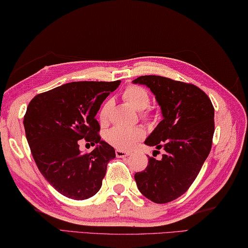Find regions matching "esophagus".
<instances>
[{
    "instance_id": "esophagus-1",
    "label": "esophagus",
    "mask_w": 248,
    "mask_h": 248,
    "mask_svg": "<svg viewBox=\"0 0 248 248\" xmlns=\"http://www.w3.org/2000/svg\"><path fill=\"white\" fill-rule=\"evenodd\" d=\"M115 154H116V157H119V158H124V157H127V156L131 155V153L125 152V151H121V149H116Z\"/></svg>"
}]
</instances>
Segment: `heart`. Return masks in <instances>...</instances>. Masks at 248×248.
Listing matches in <instances>:
<instances>
[{
	"label": "heart",
	"instance_id": "obj_1",
	"mask_svg": "<svg viewBox=\"0 0 248 248\" xmlns=\"http://www.w3.org/2000/svg\"><path fill=\"white\" fill-rule=\"evenodd\" d=\"M125 101L132 105L137 111H143L149 105L148 92L144 88L139 86H128L123 92ZM112 101L108 100L100 109L99 119L101 123L105 124L108 122L109 108H111ZM144 119H148V114L144 113ZM144 131L140 127H122L115 126L108 129L105 134V140L113 147L121 151H129L139 144V141L144 139Z\"/></svg>",
	"mask_w": 248,
	"mask_h": 248
}]
</instances>
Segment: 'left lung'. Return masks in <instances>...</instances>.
Returning <instances> with one entry per match:
<instances>
[{"instance_id":"obj_1","label":"left lung","mask_w":248,"mask_h":248,"mask_svg":"<svg viewBox=\"0 0 248 248\" xmlns=\"http://www.w3.org/2000/svg\"><path fill=\"white\" fill-rule=\"evenodd\" d=\"M133 83L151 89L161 108L162 120L145 144L165 149L160 160L149 157L146 169L134 177L143 196L167 203L190 188L209 156L214 108L210 97L191 83L160 76H141Z\"/></svg>"}]
</instances>
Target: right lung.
Wrapping results in <instances>:
<instances>
[{
  "label": "right lung",
  "instance_id": "obj_1",
  "mask_svg": "<svg viewBox=\"0 0 248 248\" xmlns=\"http://www.w3.org/2000/svg\"><path fill=\"white\" fill-rule=\"evenodd\" d=\"M120 83H66L39 93L28 104L23 123L32 158L45 179L64 197L86 200L102 186L115 151L101 140L95 115ZM82 138L97 145L91 153L80 154L78 140Z\"/></svg>",
  "mask_w": 248,
  "mask_h": 248
}]
</instances>
